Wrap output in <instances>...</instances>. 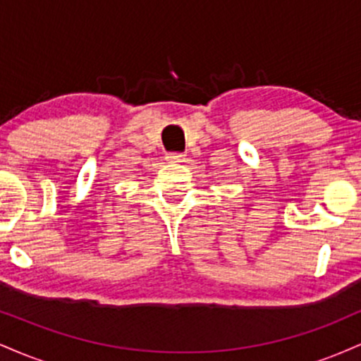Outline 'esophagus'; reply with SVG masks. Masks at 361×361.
<instances>
[{"label": "esophagus", "mask_w": 361, "mask_h": 361, "mask_svg": "<svg viewBox=\"0 0 361 361\" xmlns=\"http://www.w3.org/2000/svg\"><path fill=\"white\" fill-rule=\"evenodd\" d=\"M166 159L169 163H185V154H181V152H171V154L166 156Z\"/></svg>", "instance_id": "esophagus-1"}]
</instances>
